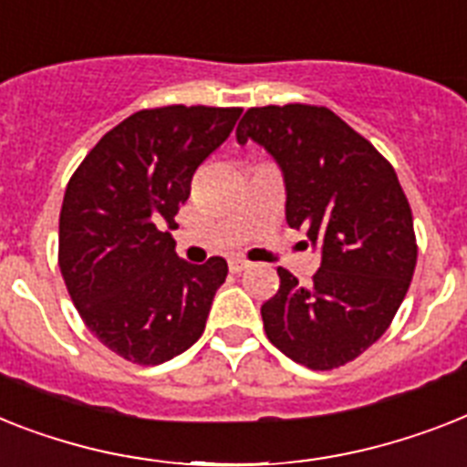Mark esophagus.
I'll return each instance as SVG.
<instances>
[{
	"label": "esophagus",
	"mask_w": 467,
	"mask_h": 467,
	"mask_svg": "<svg viewBox=\"0 0 467 467\" xmlns=\"http://www.w3.org/2000/svg\"><path fill=\"white\" fill-rule=\"evenodd\" d=\"M249 266H252V264H249L246 259H240V256L230 259V271H233V273H242V271H246Z\"/></svg>",
	"instance_id": "34e87169"
}]
</instances>
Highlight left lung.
<instances>
[{"mask_svg": "<svg viewBox=\"0 0 467 467\" xmlns=\"http://www.w3.org/2000/svg\"><path fill=\"white\" fill-rule=\"evenodd\" d=\"M237 141L259 143L278 162L287 225L321 254L309 285L278 268V293L261 306L268 340L309 369L345 365L384 336L418 264L396 170L317 105L246 109Z\"/></svg>", "mask_w": 467, "mask_h": 467, "instance_id": "8db88e82", "label": "left lung"}]
</instances>
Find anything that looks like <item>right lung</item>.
<instances>
[{
    "mask_svg": "<svg viewBox=\"0 0 467 467\" xmlns=\"http://www.w3.org/2000/svg\"><path fill=\"white\" fill-rule=\"evenodd\" d=\"M240 108L141 109L102 136L64 192L59 268L102 345L161 365L201 338L227 261L189 264L170 230L196 168L225 141Z\"/></svg>",
    "mask_w": 467,
    "mask_h": 467,
    "instance_id": "1",
    "label": "right lung"
}]
</instances>
